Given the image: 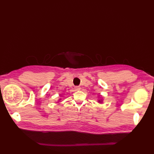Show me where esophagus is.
<instances>
[{"instance_id": "obj_1", "label": "esophagus", "mask_w": 154, "mask_h": 154, "mask_svg": "<svg viewBox=\"0 0 154 154\" xmlns=\"http://www.w3.org/2000/svg\"><path fill=\"white\" fill-rule=\"evenodd\" d=\"M75 89L76 91H79L81 89V87H78V86H76L75 87Z\"/></svg>"}]
</instances>
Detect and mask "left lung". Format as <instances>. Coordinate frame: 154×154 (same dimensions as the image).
Here are the masks:
<instances>
[{"label": "left lung", "mask_w": 154, "mask_h": 154, "mask_svg": "<svg viewBox=\"0 0 154 154\" xmlns=\"http://www.w3.org/2000/svg\"><path fill=\"white\" fill-rule=\"evenodd\" d=\"M98 101H99V103H102V102H103V100H102V99H100V100H99Z\"/></svg>", "instance_id": "8db88e82"}]
</instances>
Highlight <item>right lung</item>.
I'll return each instance as SVG.
<instances>
[{"label":"right lung","instance_id":"add662e5","mask_svg":"<svg viewBox=\"0 0 154 154\" xmlns=\"http://www.w3.org/2000/svg\"><path fill=\"white\" fill-rule=\"evenodd\" d=\"M60 100H61V99H60Z\"/></svg>","mask_w":154,"mask_h":154}]
</instances>
